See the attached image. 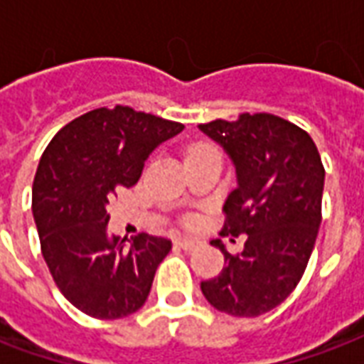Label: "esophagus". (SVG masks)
<instances>
[{"mask_svg":"<svg viewBox=\"0 0 364 364\" xmlns=\"http://www.w3.org/2000/svg\"><path fill=\"white\" fill-rule=\"evenodd\" d=\"M177 245H179L181 250H185V252H193V250L197 247V242H195V240H187V237H179V240H177Z\"/></svg>","mask_w":364,"mask_h":364,"instance_id":"34e87169","label":"esophagus"}]
</instances>
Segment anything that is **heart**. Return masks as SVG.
Masks as SVG:
<instances>
[{
	"label": "heart",
	"mask_w": 364,
	"mask_h": 364,
	"mask_svg": "<svg viewBox=\"0 0 364 364\" xmlns=\"http://www.w3.org/2000/svg\"><path fill=\"white\" fill-rule=\"evenodd\" d=\"M206 150H214L213 146H206V144H200V146H195V148H191L189 156H193V154H198V151H206Z\"/></svg>",
	"instance_id": "heart-1"
}]
</instances>
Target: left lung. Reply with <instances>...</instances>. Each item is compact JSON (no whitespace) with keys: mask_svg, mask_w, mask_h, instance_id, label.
Here are the masks:
<instances>
[{"mask_svg":"<svg viewBox=\"0 0 364 364\" xmlns=\"http://www.w3.org/2000/svg\"><path fill=\"white\" fill-rule=\"evenodd\" d=\"M198 128L236 167L220 234L247 236L237 255L220 245L226 267L200 290L216 310L255 318L281 304L304 274L320 230L326 169L310 134L269 112Z\"/></svg>","mask_w":364,"mask_h":364,"instance_id":"8db88e82","label":"left lung"}]
</instances>
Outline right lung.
<instances>
[{
  "mask_svg": "<svg viewBox=\"0 0 364 364\" xmlns=\"http://www.w3.org/2000/svg\"><path fill=\"white\" fill-rule=\"evenodd\" d=\"M183 128L122 105L101 107L68 122L44 150L33 183L43 257L60 292L91 318L130 316L150 294L171 242L138 234L127 244V237L109 236L107 205Z\"/></svg>",
  "mask_w": 364,
  "mask_h": 364,
  "instance_id": "obj_1",
  "label": "right lung"
}]
</instances>
